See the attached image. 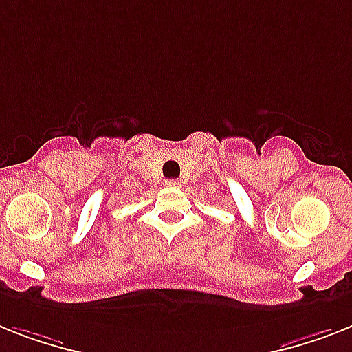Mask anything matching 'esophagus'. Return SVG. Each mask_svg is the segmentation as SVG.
<instances>
[{
  "label": "esophagus",
  "instance_id": "34e87169",
  "mask_svg": "<svg viewBox=\"0 0 352 352\" xmlns=\"http://www.w3.org/2000/svg\"><path fill=\"white\" fill-rule=\"evenodd\" d=\"M165 185H167V187H179V179H169Z\"/></svg>",
  "mask_w": 352,
  "mask_h": 352
}]
</instances>
